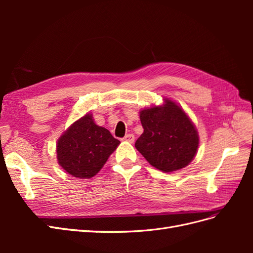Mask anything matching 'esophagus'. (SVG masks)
I'll return each instance as SVG.
<instances>
[{
    "label": "esophagus",
    "mask_w": 253,
    "mask_h": 253,
    "mask_svg": "<svg viewBox=\"0 0 253 253\" xmlns=\"http://www.w3.org/2000/svg\"><path fill=\"white\" fill-rule=\"evenodd\" d=\"M122 140L124 141H127V142H129V143H133L134 142V140H135V136L133 135V134H127V135H126L124 138H122Z\"/></svg>",
    "instance_id": "1"
}]
</instances>
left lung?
I'll return each instance as SVG.
<instances>
[{
	"label": "left lung",
	"instance_id": "8db88e82",
	"mask_svg": "<svg viewBox=\"0 0 253 253\" xmlns=\"http://www.w3.org/2000/svg\"><path fill=\"white\" fill-rule=\"evenodd\" d=\"M143 133L135 148L149 164L163 172L187 167L194 156L200 138L193 122L175 102L165 99L162 106L140 111Z\"/></svg>",
	"mask_w": 253,
	"mask_h": 253
}]
</instances>
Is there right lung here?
Segmentation results:
<instances>
[{
	"instance_id": "obj_1",
	"label": "right lung",
	"mask_w": 253,
	"mask_h": 253,
	"mask_svg": "<svg viewBox=\"0 0 253 253\" xmlns=\"http://www.w3.org/2000/svg\"><path fill=\"white\" fill-rule=\"evenodd\" d=\"M119 143L109 129L97 126L93 116L86 114L59 138L58 163L74 177L90 178L101 170Z\"/></svg>"
}]
</instances>
